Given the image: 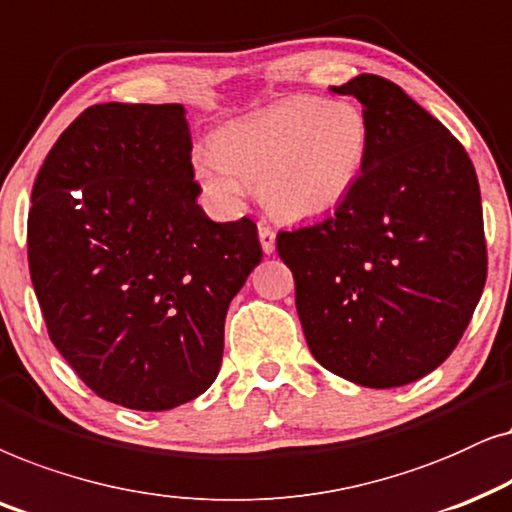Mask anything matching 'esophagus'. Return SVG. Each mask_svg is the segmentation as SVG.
I'll return each mask as SVG.
<instances>
[{
	"instance_id": "obj_1",
	"label": "esophagus",
	"mask_w": 512,
	"mask_h": 512,
	"mask_svg": "<svg viewBox=\"0 0 512 512\" xmlns=\"http://www.w3.org/2000/svg\"><path fill=\"white\" fill-rule=\"evenodd\" d=\"M257 234H260V243H262V250L271 255V252L276 250V231L267 227V224H260V229H257Z\"/></svg>"
}]
</instances>
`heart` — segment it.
I'll return each instance as SVG.
<instances>
[{
    "instance_id": "heart-1",
    "label": "heart",
    "mask_w": 512,
    "mask_h": 512,
    "mask_svg": "<svg viewBox=\"0 0 512 512\" xmlns=\"http://www.w3.org/2000/svg\"><path fill=\"white\" fill-rule=\"evenodd\" d=\"M367 149L370 124L358 105L295 95L222 128L215 149L196 152L192 163L220 208L236 210L250 187H260L276 217L304 222L342 206L360 180Z\"/></svg>"
}]
</instances>
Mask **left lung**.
<instances>
[{
	"label": "left lung",
	"instance_id": "left-lung-1",
	"mask_svg": "<svg viewBox=\"0 0 512 512\" xmlns=\"http://www.w3.org/2000/svg\"><path fill=\"white\" fill-rule=\"evenodd\" d=\"M370 124L360 180L335 215L281 231L306 344L367 388L405 386L459 344L487 281L480 185L461 142L403 88L358 74Z\"/></svg>",
	"mask_w": 512,
	"mask_h": 512
}]
</instances>
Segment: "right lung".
Listing matches in <instances>:
<instances>
[{
    "label": "right lung",
    "instance_id": "1",
    "mask_svg": "<svg viewBox=\"0 0 512 512\" xmlns=\"http://www.w3.org/2000/svg\"><path fill=\"white\" fill-rule=\"evenodd\" d=\"M199 194L177 102L88 107L34 180L27 260L49 337L109 403L173 410L220 372L229 302L262 245L255 222H213Z\"/></svg>",
    "mask_w": 512,
    "mask_h": 512
}]
</instances>
